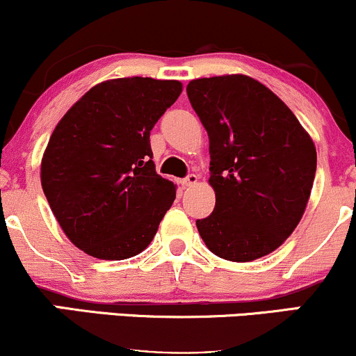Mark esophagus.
<instances>
[{"label":"esophagus","mask_w":356,"mask_h":356,"mask_svg":"<svg viewBox=\"0 0 356 356\" xmlns=\"http://www.w3.org/2000/svg\"><path fill=\"white\" fill-rule=\"evenodd\" d=\"M197 181H199V177L195 174H189L187 175L186 179H182V186L184 187H191V186H194V184H197Z\"/></svg>","instance_id":"obj_1"}]
</instances>
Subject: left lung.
<instances>
[{
    "instance_id": "8db88e82",
    "label": "left lung",
    "mask_w": 356,
    "mask_h": 356,
    "mask_svg": "<svg viewBox=\"0 0 356 356\" xmlns=\"http://www.w3.org/2000/svg\"><path fill=\"white\" fill-rule=\"evenodd\" d=\"M192 108L209 136L216 207L195 220L211 252L234 263L269 254L303 218L316 149L280 97L248 75L192 80Z\"/></svg>"
}]
</instances>
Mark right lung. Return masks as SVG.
<instances>
[{"label":"right lung","mask_w":356,"mask_h":356,"mask_svg":"<svg viewBox=\"0 0 356 356\" xmlns=\"http://www.w3.org/2000/svg\"><path fill=\"white\" fill-rule=\"evenodd\" d=\"M182 92L177 80L102 81L56 124L42 159V187L67 238L97 259L149 246L175 199L155 172L150 130Z\"/></svg>","instance_id":"right-lung-1"}]
</instances>
